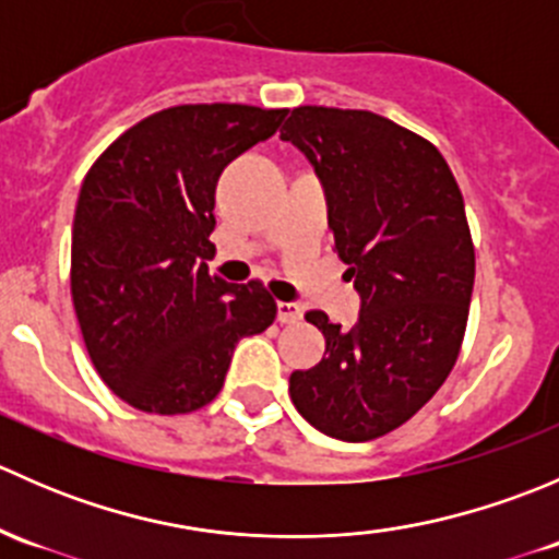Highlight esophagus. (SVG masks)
<instances>
[{
	"label": "esophagus",
	"mask_w": 559,
	"mask_h": 559,
	"mask_svg": "<svg viewBox=\"0 0 559 559\" xmlns=\"http://www.w3.org/2000/svg\"><path fill=\"white\" fill-rule=\"evenodd\" d=\"M302 319V308L297 302H278V321L281 324H295Z\"/></svg>",
	"instance_id": "34e87169"
}]
</instances>
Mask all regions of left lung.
<instances>
[{"mask_svg": "<svg viewBox=\"0 0 559 559\" xmlns=\"http://www.w3.org/2000/svg\"><path fill=\"white\" fill-rule=\"evenodd\" d=\"M281 138L326 191L335 251L362 311L352 330L308 311L324 359L295 370V408L337 441H373L411 419L452 373L471 311L476 251L441 151L370 110L300 105Z\"/></svg>", "mask_w": 559, "mask_h": 559, "instance_id": "8db88e82", "label": "left lung"}]
</instances>
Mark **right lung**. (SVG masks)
<instances>
[{"label":"right lung","mask_w":559,"mask_h":559,"mask_svg":"<svg viewBox=\"0 0 559 559\" xmlns=\"http://www.w3.org/2000/svg\"><path fill=\"white\" fill-rule=\"evenodd\" d=\"M286 110L175 105L112 140L86 173L72 224L70 292L83 343L123 403L191 414L224 386L240 337L278 306L262 281L207 273L224 167L275 134Z\"/></svg>","instance_id":"right-lung-1"}]
</instances>
